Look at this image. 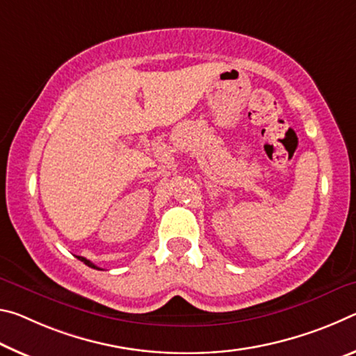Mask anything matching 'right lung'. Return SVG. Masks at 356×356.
<instances>
[{"instance_id": "obj_1", "label": "right lung", "mask_w": 356, "mask_h": 356, "mask_svg": "<svg viewBox=\"0 0 356 356\" xmlns=\"http://www.w3.org/2000/svg\"><path fill=\"white\" fill-rule=\"evenodd\" d=\"M77 259H79V260H81V261H83V264H85V265H88V266H91V268H96V270H99V268H97V266H96L95 264H91V261H90V260H86L85 257H80V255H79V257H77Z\"/></svg>"}]
</instances>
